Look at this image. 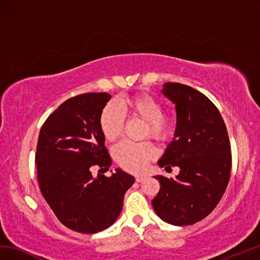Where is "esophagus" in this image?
<instances>
[{
  "label": "esophagus",
  "mask_w": 260,
  "mask_h": 260,
  "mask_svg": "<svg viewBox=\"0 0 260 260\" xmlns=\"http://www.w3.org/2000/svg\"><path fill=\"white\" fill-rule=\"evenodd\" d=\"M136 182L137 183H142V182H144V180H145V177L144 176H136Z\"/></svg>",
  "instance_id": "1"
}]
</instances>
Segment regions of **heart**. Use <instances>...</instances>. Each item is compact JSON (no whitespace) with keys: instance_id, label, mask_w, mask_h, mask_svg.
<instances>
[{"instance_id":"obj_1","label":"heart","mask_w":260,"mask_h":260,"mask_svg":"<svg viewBox=\"0 0 260 260\" xmlns=\"http://www.w3.org/2000/svg\"><path fill=\"white\" fill-rule=\"evenodd\" d=\"M162 106L153 96L136 95L120 103L108 104L100 116V128L107 142H114L120 136L124 126V115L140 119L145 123L144 136L157 142H164L171 136L173 119L161 113ZM114 159L128 172H142L148 161L155 158L156 149L149 143L135 144L124 141L113 149Z\"/></svg>"}]
</instances>
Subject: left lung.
I'll use <instances>...</instances> for the list:
<instances>
[{"label": "left lung", "instance_id": "obj_1", "mask_svg": "<svg viewBox=\"0 0 260 260\" xmlns=\"http://www.w3.org/2000/svg\"><path fill=\"white\" fill-rule=\"evenodd\" d=\"M164 96L176 108L173 141L158 160L175 178L157 175L158 194L152 201L160 219L175 226H187L204 219L219 203L231 177L232 153L228 133L213 102L195 88L165 83Z\"/></svg>", "mask_w": 260, "mask_h": 260}]
</instances>
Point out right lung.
Wrapping results in <instances>:
<instances>
[{
	"mask_svg": "<svg viewBox=\"0 0 260 260\" xmlns=\"http://www.w3.org/2000/svg\"><path fill=\"white\" fill-rule=\"evenodd\" d=\"M110 100L107 93H87L65 101L42 126L36 146L42 195L64 226L83 234L112 226L135 182L120 168L110 177L92 175L94 166L108 171L112 165L100 128Z\"/></svg>",
	"mask_w": 260,
	"mask_h": 260,
	"instance_id": "obj_1",
	"label": "right lung"
}]
</instances>
